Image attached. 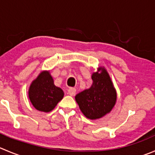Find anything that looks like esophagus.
<instances>
[{
    "instance_id": "1",
    "label": "esophagus",
    "mask_w": 155,
    "mask_h": 155,
    "mask_svg": "<svg viewBox=\"0 0 155 155\" xmlns=\"http://www.w3.org/2000/svg\"><path fill=\"white\" fill-rule=\"evenodd\" d=\"M75 92H76V89H75L74 87H70L68 90V94L71 96L74 95Z\"/></svg>"
}]
</instances>
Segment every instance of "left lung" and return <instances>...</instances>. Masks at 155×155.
<instances>
[{"instance_id":"obj_1","label":"left lung","mask_w":155,"mask_h":155,"mask_svg":"<svg viewBox=\"0 0 155 155\" xmlns=\"http://www.w3.org/2000/svg\"><path fill=\"white\" fill-rule=\"evenodd\" d=\"M92 80L91 87L77 94L75 100L87 118L97 119L111 111L116 104V92L110 75L104 68L93 74Z\"/></svg>"}]
</instances>
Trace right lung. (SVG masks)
Here are the masks:
<instances>
[{
  "instance_id": "add662e5",
  "label": "right lung",
  "mask_w": 155,
  "mask_h": 155,
  "mask_svg": "<svg viewBox=\"0 0 155 155\" xmlns=\"http://www.w3.org/2000/svg\"><path fill=\"white\" fill-rule=\"evenodd\" d=\"M64 97V92L54 84L48 71H42L33 81L29 90V97L33 107L39 111H51Z\"/></svg>"
}]
</instances>
